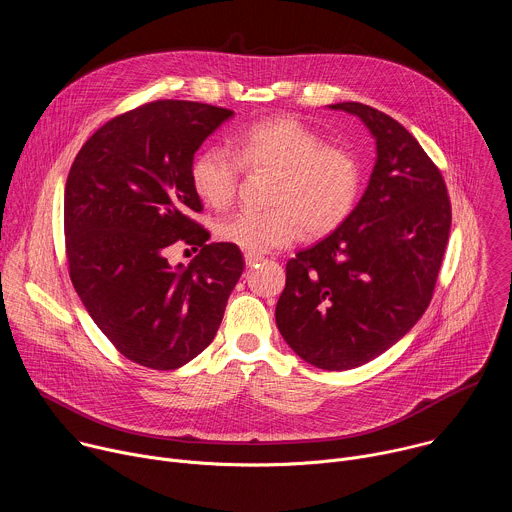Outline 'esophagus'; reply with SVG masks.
Instances as JSON below:
<instances>
[{"label": "esophagus", "instance_id": "obj_1", "mask_svg": "<svg viewBox=\"0 0 512 512\" xmlns=\"http://www.w3.org/2000/svg\"><path fill=\"white\" fill-rule=\"evenodd\" d=\"M263 261V255H259V253H245V263H247V267H253V265H257V263H261Z\"/></svg>", "mask_w": 512, "mask_h": 512}]
</instances>
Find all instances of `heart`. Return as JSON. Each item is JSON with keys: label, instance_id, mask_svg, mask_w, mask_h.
I'll list each match as a JSON object with an SVG mask.
<instances>
[{"label": "heart", "instance_id": "heart-1", "mask_svg": "<svg viewBox=\"0 0 512 512\" xmlns=\"http://www.w3.org/2000/svg\"><path fill=\"white\" fill-rule=\"evenodd\" d=\"M247 172H275L269 210L241 208L216 223V237L247 253L287 247L302 237L328 235L354 210L362 190L360 158L330 145L296 117L253 121L227 148L202 150L190 168L192 188L212 208H227Z\"/></svg>", "mask_w": 512, "mask_h": 512}]
</instances>
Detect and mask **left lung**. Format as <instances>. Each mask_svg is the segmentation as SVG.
Masks as SVG:
<instances>
[{
  "mask_svg": "<svg viewBox=\"0 0 512 512\" xmlns=\"http://www.w3.org/2000/svg\"><path fill=\"white\" fill-rule=\"evenodd\" d=\"M330 107L371 129L377 162L346 221L287 261L275 322L306 362L348 371L391 348L427 310L452 204L440 168L399 121L362 103Z\"/></svg>",
  "mask_w": 512,
  "mask_h": 512,
  "instance_id": "1",
  "label": "left lung"
}]
</instances>
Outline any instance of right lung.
<instances>
[{
  "instance_id": "obj_1",
  "label": "right lung",
  "mask_w": 512,
  "mask_h": 512,
  "mask_svg": "<svg viewBox=\"0 0 512 512\" xmlns=\"http://www.w3.org/2000/svg\"><path fill=\"white\" fill-rule=\"evenodd\" d=\"M231 115L196 101L145 103L99 127L70 166V281L109 342L141 367L174 371L198 356L245 269L239 247L206 243L192 218L202 210L194 154ZM176 242L201 249L188 268L167 263Z\"/></svg>"
}]
</instances>
